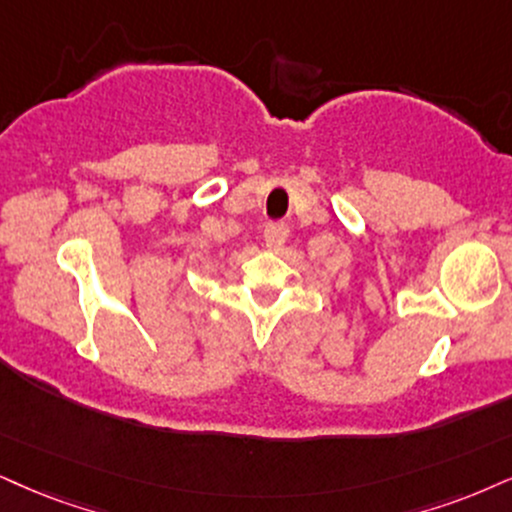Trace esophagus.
I'll use <instances>...</instances> for the list:
<instances>
[{"label":"esophagus","mask_w":512,"mask_h":512,"mask_svg":"<svg viewBox=\"0 0 512 512\" xmlns=\"http://www.w3.org/2000/svg\"><path fill=\"white\" fill-rule=\"evenodd\" d=\"M263 237H266V246L273 251H280L282 246H285L287 237H289V227L277 223V225H268L266 232H263Z\"/></svg>","instance_id":"34e87169"}]
</instances>
